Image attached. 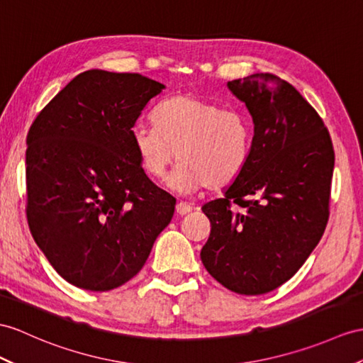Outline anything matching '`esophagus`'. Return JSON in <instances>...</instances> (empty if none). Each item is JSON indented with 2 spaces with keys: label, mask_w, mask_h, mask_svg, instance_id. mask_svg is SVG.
<instances>
[{
  "label": "esophagus",
  "mask_w": 363,
  "mask_h": 363,
  "mask_svg": "<svg viewBox=\"0 0 363 363\" xmlns=\"http://www.w3.org/2000/svg\"><path fill=\"white\" fill-rule=\"evenodd\" d=\"M191 211H192V206L189 205V203H186V201L177 203V214L184 216V214H189Z\"/></svg>",
  "instance_id": "1"
}]
</instances>
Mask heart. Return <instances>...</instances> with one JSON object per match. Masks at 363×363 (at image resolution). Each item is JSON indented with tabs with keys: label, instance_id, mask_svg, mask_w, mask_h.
I'll list each match as a JSON object with an SVG mask.
<instances>
[{
	"label": "heart",
	"instance_id": "heart-1",
	"mask_svg": "<svg viewBox=\"0 0 363 363\" xmlns=\"http://www.w3.org/2000/svg\"><path fill=\"white\" fill-rule=\"evenodd\" d=\"M152 125L134 128L132 147L145 172L158 180L179 157L169 179L177 192L225 186L250 160L254 125L242 109H222L197 95L180 94L157 106Z\"/></svg>",
	"mask_w": 363,
	"mask_h": 363
}]
</instances>
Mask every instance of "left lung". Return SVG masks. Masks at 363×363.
Instances as JSON below:
<instances>
[{
	"label": "left lung",
	"instance_id": "left-lung-1",
	"mask_svg": "<svg viewBox=\"0 0 363 363\" xmlns=\"http://www.w3.org/2000/svg\"><path fill=\"white\" fill-rule=\"evenodd\" d=\"M226 86L248 109L254 140L223 197L201 206L211 234L200 257L225 288L259 296L293 277L322 238L334 149L319 113L285 79L252 74Z\"/></svg>",
	"mask_w": 363,
	"mask_h": 363
}]
</instances>
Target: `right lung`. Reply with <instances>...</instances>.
Here are the masks:
<instances>
[{"instance_id":"1","label":"right lung","mask_w":363,"mask_h":363,"mask_svg":"<svg viewBox=\"0 0 363 363\" xmlns=\"http://www.w3.org/2000/svg\"><path fill=\"white\" fill-rule=\"evenodd\" d=\"M166 86L140 74L77 75L28 134V223L70 285L109 291L143 268L175 199L147 179L130 134Z\"/></svg>"}]
</instances>
